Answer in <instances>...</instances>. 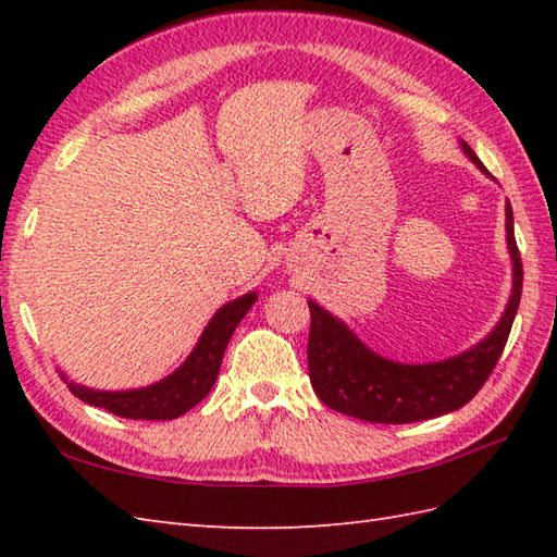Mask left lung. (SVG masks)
Segmentation results:
<instances>
[{"instance_id": "1", "label": "left lung", "mask_w": 557, "mask_h": 557, "mask_svg": "<svg viewBox=\"0 0 557 557\" xmlns=\"http://www.w3.org/2000/svg\"><path fill=\"white\" fill-rule=\"evenodd\" d=\"M459 148L488 174L467 140ZM505 242L512 258V294L500 321L467 351L431 363H401L366 347L337 315L309 299V375L315 395L330 409L371 423H413L465 407L488 381L510 337L522 297V258L515 242V218L505 200Z\"/></svg>"}]
</instances>
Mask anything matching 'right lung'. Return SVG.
<instances>
[{"label":"right lung","instance_id":"add662e5","mask_svg":"<svg viewBox=\"0 0 557 557\" xmlns=\"http://www.w3.org/2000/svg\"><path fill=\"white\" fill-rule=\"evenodd\" d=\"M256 299L258 294L248 292L244 297L224 304L222 309H218V313L210 318V323L206 325L203 333H200L194 351L188 354L180 369L152 385L134 389H96L69 381L64 373L59 375H62L66 387L81 401H86L90 407L108 409L114 417L172 421L176 417H182L188 409H194L198 401L210 393L212 385H215L230 337L234 335L236 325L242 323V318L248 313V309L256 304Z\"/></svg>","mask_w":557,"mask_h":557}]
</instances>
